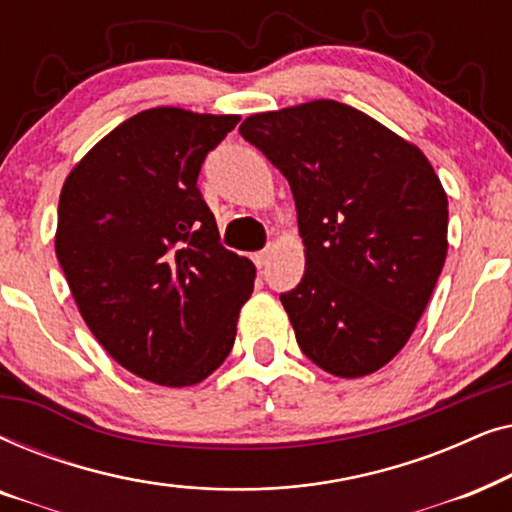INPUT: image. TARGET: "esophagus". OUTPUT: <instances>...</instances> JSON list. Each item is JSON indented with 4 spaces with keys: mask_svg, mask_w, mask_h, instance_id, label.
I'll return each instance as SVG.
<instances>
[{
    "mask_svg": "<svg viewBox=\"0 0 512 512\" xmlns=\"http://www.w3.org/2000/svg\"><path fill=\"white\" fill-rule=\"evenodd\" d=\"M265 261H268V249H263V251H256V254H254V263L258 265V268H263Z\"/></svg>",
    "mask_w": 512,
    "mask_h": 512,
    "instance_id": "34e87169",
    "label": "esophagus"
}]
</instances>
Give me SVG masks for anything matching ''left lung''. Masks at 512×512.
Instances as JSON below:
<instances>
[{"instance_id": "8db88e82", "label": "left lung", "mask_w": 512, "mask_h": 512, "mask_svg": "<svg viewBox=\"0 0 512 512\" xmlns=\"http://www.w3.org/2000/svg\"><path fill=\"white\" fill-rule=\"evenodd\" d=\"M240 135L284 174L296 200L305 275L279 300L298 347L347 380L387 366L447 256V195L429 158L335 100L254 114Z\"/></svg>"}]
</instances>
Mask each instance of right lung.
Returning <instances> with one entry per match:
<instances>
[{"instance_id": "right-lung-1", "label": "right lung", "mask_w": 512, "mask_h": 512, "mask_svg": "<svg viewBox=\"0 0 512 512\" xmlns=\"http://www.w3.org/2000/svg\"><path fill=\"white\" fill-rule=\"evenodd\" d=\"M240 116L139 111L60 191L55 254L97 342L142 380L191 387L226 361L256 268L219 242L205 156Z\"/></svg>"}]
</instances>
